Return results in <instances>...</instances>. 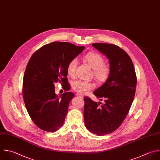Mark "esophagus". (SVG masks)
Masks as SVG:
<instances>
[{
    "instance_id": "esophagus-1",
    "label": "esophagus",
    "mask_w": 160,
    "mask_h": 160,
    "mask_svg": "<svg viewBox=\"0 0 160 160\" xmlns=\"http://www.w3.org/2000/svg\"><path fill=\"white\" fill-rule=\"evenodd\" d=\"M76 95V96H77V97L80 98H82L83 97V96H82L81 94H80V93H77Z\"/></svg>"
}]
</instances>
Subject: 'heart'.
I'll list each match as a JSON object with an SVG mask.
<instances>
[{
	"instance_id": "1",
	"label": "heart",
	"mask_w": 160,
	"mask_h": 160,
	"mask_svg": "<svg viewBox=\"0 0 160 160\" xmlns=\"http://www.w3.org/2000/svg\"><path fill=\"white\" fill-rule=\"evenodd\" d=\"M84 60L93 69V75L96 80L99 82H104L108 80L110 75V68L104 64V59L99 54L91 52L86 54L84 57ZM78 61L77 58L72 59L67 66L68 74L73 77L75 75ZM72 89L78 92L84 93L94 88L92 82L76 80L72 84Z\"/></svg>"
}]
</instances>
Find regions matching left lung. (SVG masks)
<instances>
[{
    "label": "left lung",
    "mask_w": 160,
    "mask_h": 160,
    "mask_svg": "<svg viewBox=\"0 0 160 160\" xmlns=\"http://www.w3.org/2000/svg\"><path fill=\"white\" fill-rule=\"evenodd\" d=\"M92 46L109 59L110 75L108 80L94 91L104 104L85 97L84 118L86 128L98 136L115 131L126 117L135 95L136 75L128 54L114 44L94 43Z\"/></svg>",
    "instance_id": "obj_1"
}]
</instances>
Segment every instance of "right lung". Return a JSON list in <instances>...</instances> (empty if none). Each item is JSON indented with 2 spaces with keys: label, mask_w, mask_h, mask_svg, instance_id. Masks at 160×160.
Listing matches in <instances>:
<instances>
[{
  "label": "right lung",
  "mask_w": 160,
  "mask_h": 160,
  "mask_svg": "<svg viewBox=\"0 0 160 160\" xmlns=\"http://www.w3.org/2000/svg\"><path fill=\"white\" fill-rule=\"evenodd\" d=\"M84 48L69 42H53L36 51L29 61L23 79L22 94L31 118L40 129L53 132L63 125L74 94L66 92L58 96L54 84L60 82L66 91L69 90L68 64Z\"/></svg>",
  "instance_id": "add662e5"
}]
</instances>
